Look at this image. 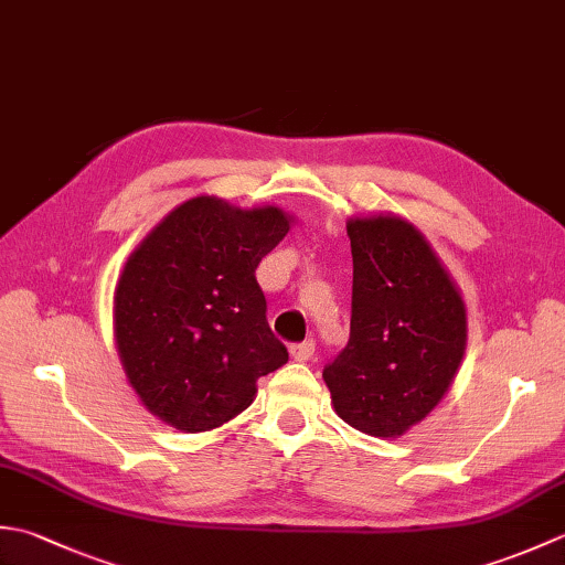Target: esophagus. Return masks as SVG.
I'll return each mask as SVG.
<instances>
[{"instance_id": "esophagus-1", "label": "esophagus", "mask_w": 565, "mask_h": 565, "mask_svg": "<svg viewBox=\"0 0 565 565\" xmlns=\"http://www.w3.org/2000/svg\"><path fill=\"white\" fill-rule=\"evenodd\" d=\"M313 352H316L313 340H306L301 344H291V359H296V362H308V359L313 356Z\"/></svg>"}]
</instances>
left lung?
Segmentation results:
<instances>
[{
	"instance_id": "obj_1",
	"label": "left lung",
	"mask_w": 565,
	"mask_h": 565,
	"mask_svg": "<svg viewBox=\"0 0 565 565\" xmlns=\"http://www.w3.org/2000/svg\"><path fill=\"white\" fill-rule=\"evenodd\" d=\"M350 342L322 369L334 413L395 439L435 411L466 352V306L425 235L401 215L347 221Z\"/></svg>"
}]
</instances>
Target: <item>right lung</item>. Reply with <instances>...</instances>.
<instances>
[{
  "label": "right lung",
  "mask_w": 565,
  "mask_h": 565,
  "mask_svg": "<svg viewBox=\"0 0 565 565\" xmlns=\"http://www.w3.org/2000/svg\"><path fill=\"white\" fill-rule=\"evenodd\" d=\"M291 215L184 201L130 252L114 294V338L142 405L182 431H209L249 407L257 379L289 362L267 322L255 269Z\"/></svg>",
  "instance_id": "add662e5"
}]
</instances>
